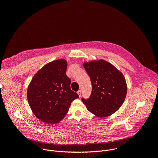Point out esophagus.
<instances>
[{"instance_id": "esophagus-1", "label": "esophagus", "mask_w": 158, "mask_h": 158, "mask_svg": "<svg viewBox=\"0 0 158 158\" xmlns=\"http://www.w3.org/2000/svg\"><path fill=\"white\" fill-rule=\"evenodd\" d=\"M77 94H78L79 97L80 98V97H81V90H79V91H78V92H77Z\"/></svg>"}]
</instances>
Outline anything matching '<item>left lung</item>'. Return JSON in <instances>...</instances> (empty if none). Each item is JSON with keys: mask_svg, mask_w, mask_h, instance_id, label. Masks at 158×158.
<instances>
[{"mask_svg": "<svg viewBox=\"0 0 158 158\" xmlns=\"http://www.w3.org/2000/svg\"><path fill=\"white\" fill-rule=\"evenodd\" d=\"M83 67L92 83L91 96L87 100L82 99L87 110L98 118L114 114L126 97L127 84L124 75L103 59L84 62Z\"/></svg>", "mask_w": 158, "mask_h": 158, "instance_id": "left-lung-1", "label": "left lung"}]
</instances>
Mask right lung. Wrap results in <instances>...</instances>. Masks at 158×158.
Segmentation results:
<instances>
[{"label":"right lung","mask_w":158,"mask_h":158,"mask_svg":"<svg viewBox=\"0 0 158 158\" xmlns=\"http://www.w3.org/2000/svg\"><path fill=\"white\" fill-rule=\"evenodd\" d=\"M67 62L64 59L44 65L33 76L27 98L33 114L41 121L56 124L67 114L71 102L79 98L71 89L66 76Z\"/></svg>","instance_id":"obj_1"}]
</instances>
